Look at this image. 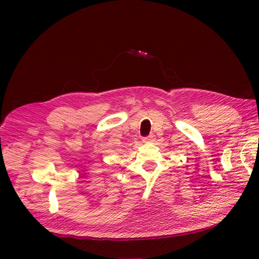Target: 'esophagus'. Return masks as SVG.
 <instances>
[{
    "label": "esophagus",
    "instance_id": "obj_1",
    "mask_svg": "<svg viewBox=\"0 0 259 259\" xmlns=\"http://www.w3.org/2000/svg\"><path fill=\"white\" fill-rule=\"evenodd\" d=\"M153 140H155V136H153V135L145 137V138L142 139V141H144V142H152Z\"/></svg>",
    "mask_w": 259,
    "mask_h": 259
}]
</instances>
